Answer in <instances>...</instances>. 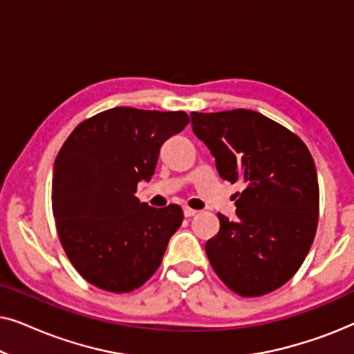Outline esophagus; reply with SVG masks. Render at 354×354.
<instances>
[{
  "mask_svg": "<svg viewBox=\"0 0 354 354\" xmlns=\"http://www.w3.org/2000/svg\"><path fill=\"white\" fill-rule=\"evenodd\" d=\"M196 212H198L196 209H192V207H188V206L183 207V214H185V217H192V216H195Z\"/></svg>",
  "mask_w": 354,
  "mask_h": 354,
  "instance_id": "obj_1",
  "label": "esophagus"
}]
</instances>
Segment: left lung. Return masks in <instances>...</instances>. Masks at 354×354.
I'll return each mask as SVG.
<instances>
[{"mask_svg":"<svg viewBox=\"0 0 354 354\" xmlns=\"http://www.w3.org/2000/svg\"><path fill=\"white\" fill-rule=\"evenodd\" d=\"M190 115L221 178L245 183L236 219L219 212L221 229L206 241L211 268L240 297H263L297 274L316 235L319 183L311 153L298 135L256 111Z\"/></svg>","mask_w":354,"mask_h":354,"instance_id":"obj_1","label":"left lung"}]
</instances>
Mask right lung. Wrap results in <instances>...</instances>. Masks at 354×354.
Here are the masks:
<instances>
[{
    "label": "right lung",
    "instance_id": "1",
    "mask_svg": "<svg viewBox=\"0 0 354 354\" xmlns=\"http://www.w3.org/2000/svg\"><path fill=\"white\" fill-rule=\"evenodd\" d=\"M190 122L183 111L113 108L85 119L62 145L53 172V214L67 258L106 292L137 290L161 266L182 225L178 205L140 203L162 143Z\"/></svg>",
    "mask_w": 354,
    "mask_h": 354
}]
</instances>
